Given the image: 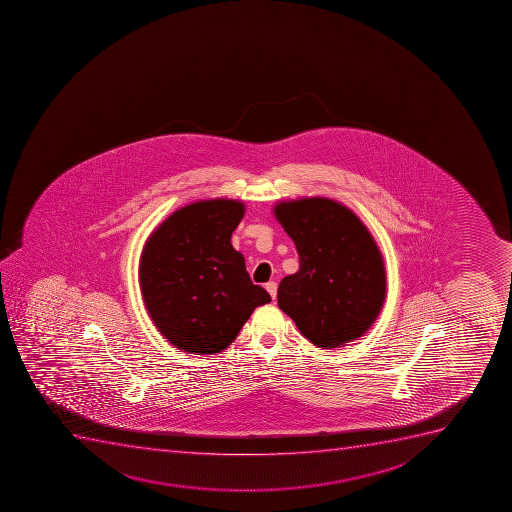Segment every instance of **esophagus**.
Wrapping results in <instances>:
<instances>
[{"mask_svg":"<svg viewBox=\"0 0 512 512\" xmlns=\"http://www.w3.org/2000/svg\"><path fill=\"white\" fill-rule=\"evenodd\" d=\"M265 289H267V292H269L272 299L277 297V282H269V284H265Z\"/></svg>","mask_w":512,"mask_h":512,"instance_id":"34e87169","label":"esophagus"}]
</instances>
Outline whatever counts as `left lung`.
Here are the masks:
<instances>
[{"label":"left lung","mask_w":512,"mask_h":512,"mask_svg":"<svg viewBox=\"0 0 512 512\" xmlns=\"http://www.w3.org/2000/svg\"><path fill=\"white\" fill-rule=\"evenodd\" d=\"M275 217L300 260L299 270L280 282V309L319 347L360 337L385 299L384 262L369 230L329 198L280 203Z\"/></svg>","instance_id":"8db88e82"}]
</instances>
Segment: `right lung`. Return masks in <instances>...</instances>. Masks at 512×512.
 Masks as SVG:
<instances>
[{
	"mask_svg": "<svg viewBox=\"0 0 512 512\" xmlns=\"http://www.w3.org/2000/svg\"><path fill=\"white\" fill-rule=\"evenodd\" d=\"M242 217L240 202L205 200L180 208L148 238L140 260L143 300L177 349L222 352L253 309L270 302L230 243Z\"/></svg>",
	"mask_w": 512,
	"mask_h": 512,
	"instance_id": "right-lung-1",
	"label": "right lung"
}]
</instances>
